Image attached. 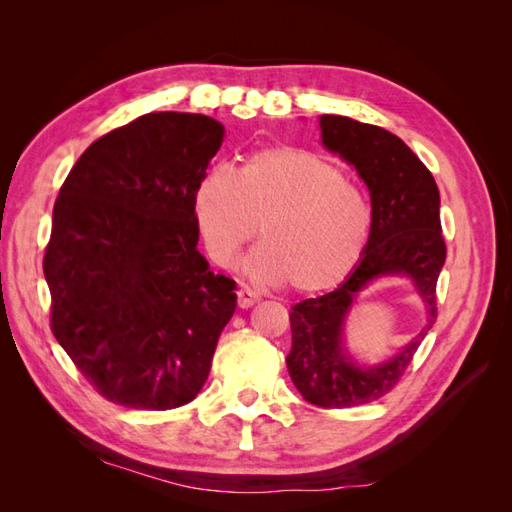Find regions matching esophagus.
Masks as SVG:
<instances>
[{
  "label": "esophagus",
  "mask_w": 512,
  "mask_h": 512,
  "mask_svg": "<svg viewBox=\"0 0 512 512\" xmlns=\"http://www.w3.org/2000/svg\"><path fill=\"white\" fill-rule=\"evenodd\" d=\"M259 301V295H255L253 290L250 288H239L237 290V306L239 308H250V306H255V303Z\"/></svg>",
  "instance_id": "obj_1"
}]
</instances>
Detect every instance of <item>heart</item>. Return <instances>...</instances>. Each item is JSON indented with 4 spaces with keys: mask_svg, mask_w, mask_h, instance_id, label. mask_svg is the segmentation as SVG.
<instances>
[{
    "mask_svg": "<svg viewBox=\"0 0 512 512\" xmlns=\"http://www.w3.org/2000/svg\"><path fill=\"white\" fill-rule=\"evenodd\" d=\"M195 222L213 262L231 266L262 226L248 268L303 295L336 288L361 262L369 206L345 171L314 151L257 149L242 167L215 165L193 191Z\"/></svg>",
    "mask_w": 512,
    "mask_h": 512,
    "instance_id": "obj_1",
    "label": "heart"
}]
</instances>
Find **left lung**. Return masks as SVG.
<instances>
[{
    "label": "left lung",
    "mask_w": 512,
    "mask_h": 512,
    "mask_svg": "<svg viewBox=\"0 0 512 512\" xmlns=\"http://www.w3.org/2000/svg\"><path fill=\"white\" fill-rule=\"evenodd\" d=\"M321 140L358 171L372 198V228L361 262L343 284L292 306V350L286 358L292 383L310 405L358 407L394 389L413 354L438 319L436 284L447 259L440 226V191L431 171L383 127L323 114ZM383 274H407L428 303V325L394 359L358 368L344 354L342 319L355 295Z\"/></svg>",
    "instance_id": "1"
}]
</instances>
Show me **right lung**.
Listing matches in <instances>:
<instances>
[{"label": "right lung", "instance_id": "obj_1", "mask_svg": "<svg viewBox=\"0 0 512 512\" xmlns=\"http://www.w3.org/2000/svg\"><path fill=\"white\" fill-rule=\"evenodd\" d=\"M222 140L211 116L145 114L94 140L54 202L50 328L116 405L176 409L209 378L237 295L200 255L193 191Z\"/></svg>", "mask_w": 512, "mask_h": 512}]
</instances>
